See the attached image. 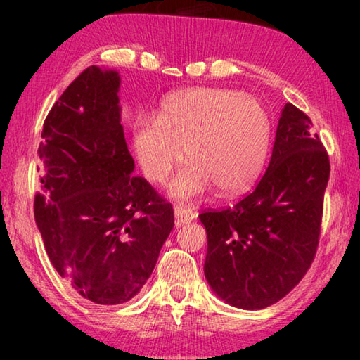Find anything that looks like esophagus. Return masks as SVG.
Instances as JSON below:
<instances>
[{
	"mask_svg": "<svg viewBox=\"0 0 360 360\" xmlns=\"http://www.w3.org/2000/svg\"><path fill=\"white\" fill-rule=\"evenodd\" d=\"M192 208L188 205L184 203H179L178 206L174 208V216L178 219V222H181L182 225H187V222L192 221Z\"/></svg>",
	"mask_w": 360,
	"mask_h": 360,
	"instance_id": "esophagus-1",
	"label": "esophagus"
}]
</instances>
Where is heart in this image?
<instances>
[{
    "label": "heart",
    "mask_w": 360,
    "mask_h": 360,
    "mask_svg": "<svg viewBox=\"0 0 360 360\" xmlns=\"http://www.w3.org/2000/svg\"><path fill=\"white\" fill-rule=\"evenodd\" d=\"M259 162V144L245 133L231 129H217L193 146L187 158V172L210 184L222 181H246L255 172ZM195 184L179 176L172 184V193L178 200H191Z\"/></svg>",
    "instance_id": "1"
}]
</instances>
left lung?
<instances>
[{
    "mask_svg": "<svg viewBox=\"0 0 360 360\" xmlns=\"http://www.w3.org/2000/svg\"><path fill=\"white\" fill-rule=\"evenodd\" d=\"M119 85L115 71H82L47 114L38 149L34 221L46 252L98 304L138 294L174 225L172 203L131 176Z\"/></svg>",
    "mask_w": 360,
    "mask_h": 360,
    "instance_id": "8db88e82",
    "label": "left lung"
}]
</instances>
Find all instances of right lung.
Listing matches in <instances>:
<instances>
[{
    "instance_id": "add662e5",
    "label": "right lung",
    "mask_w": 360,
    "mask_h": 360,
    "mask_svg": "<svg viewBox=\"0 0 360 360\" xmlns=\"http://www.w3.org/2000/svg\"><path fill=\"white\" fill-rule=\"evenodd\" d=\"M311 120L285 108L271 160L238 203L200 214L208 236L205 276L233 307L262 309L307 275L319 245L330 163Z\"/></svg>"
}]
</instances>
